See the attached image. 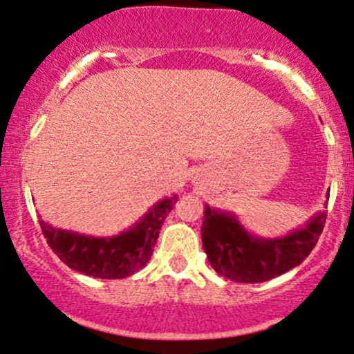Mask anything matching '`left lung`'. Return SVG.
Returning <instances> with one entry per match:
<instances>
[{
    "instance_id": "1",
    "label": "left lung",
    "mask_w": 354,
    "mask_h": 354,
    "mask_svg": "<svg viewBox=\"0 0 354 354\" xmlns=\"http://www.w3.org/2000/svg\"><path fill=\"white\" fill-rule=\"evenodd\" d=\"M326 211L283 238L248 233L233 213L205 206L201 239L209 265L236 283H263L301 265L318 243Z\"/></svg>"
}]
</instances>
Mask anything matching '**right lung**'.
Returning a JSON list of instances; mask_svg holds the SVG:
<instances>
[{
    "label": "right lung",
    "instance_id": "obj_1",
    "mask_svg": "<svg viewBox=\"0 0 354 354\" xmlns=\"http://www.w3.org/2000/svg\"><path fill=\"white\" fill-rule=\"evenodd\" d=\"M178 196L156 203L135 226L111 238H95L53 228L39 219L46 243L61 261L71 270L101 279H121L146 266L160 236L165 218Z\"/></svg>",
    "mask_w": 354,
    "mask_h": 354
}]
</instances>
